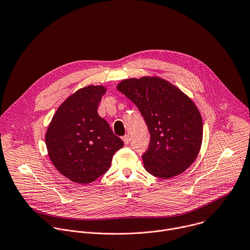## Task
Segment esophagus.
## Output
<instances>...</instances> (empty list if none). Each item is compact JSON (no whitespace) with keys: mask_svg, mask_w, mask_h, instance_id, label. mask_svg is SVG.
<instances>
[{"mask_svg":"<svg viewBox=\"0 0 250 250\" xmlns=\"http://www.w3.org/2000/svg\"><path fill=\"white\" fill-rule=\"evenodd\" d=\"M123 140H124V142H125V145H127L128 143H129V136L127 135V134H125V135H124L123 136Z\"/></svg>","mask_w":250,"mask_h":250,"instance_id":"esophagus-1","label":"esophagus"}]
</instances>
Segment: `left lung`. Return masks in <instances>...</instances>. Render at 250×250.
I'll return each instance as SVG.
<instances>
[{
  "instance_id": "left-lung-1",
  "label": "left lung",
  "mask_w": 250,
  "mask_h": 250,
  "mask_svg": "<svg viewBox=\"0 0 250 250\" xmlns=\"http://www.w3.org/2000/svg\"><path fill=\"white\" fill-rule=\"evenodd\" d=\"M117 89L135 104L147 125L150 143L142 155L145 170L160 179L185 172L202 142V119L194 103L159 77L125 79Z\"/></svg>"
}]
</instances>
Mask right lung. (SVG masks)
<instances>
[{"label":"right lung","mask_w":250,"mask_h":250,"mask_svg":"<svg viewBox=\"0 0 250 250\" xmlns=\"http://www.w3.org/2000/svg\"><path fill=\"white\" fill-rule=\"evenodd\" d=\"M105 92V87L93 85L77 90L59 107L46 132L52 163L76 184H90L104 175L124 146L97 113Z\"/></svg>","instance_id":"1"}]
</instances>
